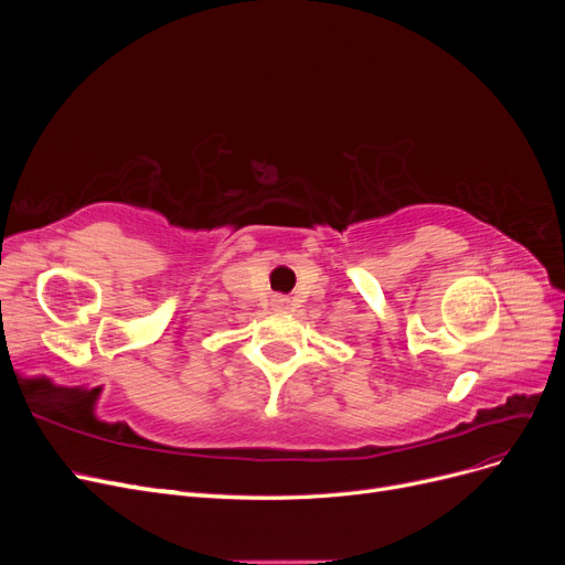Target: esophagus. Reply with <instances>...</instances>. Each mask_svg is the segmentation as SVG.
Here are the masks:
<instances>
[{
  "label": "esophagus",
  "instance_id": "34e87169",
  "mask_svg": "<svg viewBox=\"0 0 565 565\" xmlns=\"http://www.w3.org/2000/svg\"><path fill=\"white\" fill-rule=\"evenodd\" d=\"M287 299L285 297H276V306H278V309H287Z\"/></svg>",
  "mask_w": 565,
  "mask_h": 565
}]
</instances>
